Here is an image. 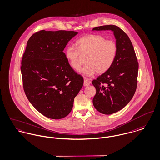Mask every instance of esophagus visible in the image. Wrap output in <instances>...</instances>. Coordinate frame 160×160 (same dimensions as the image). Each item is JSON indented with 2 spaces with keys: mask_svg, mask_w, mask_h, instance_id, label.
Here are the masks:
<instances>
[{
  "mask_svg": "<svg viewBox=\"0 0 160 160\" xmlns=\"http://www.w3.org/2000/svg\"><path fill=\"white\" fill-rule=\"evenodd\" d=\"M90 84H91V82H90V81L88 79H87V78L84 79V86H86V87L88 86Z\"/></svg>",
  "mask_w": 160,
  "mask_h": 160,
  "instance_id": "esophagus-1",
  "label": "esophagus"
}]
</instances>
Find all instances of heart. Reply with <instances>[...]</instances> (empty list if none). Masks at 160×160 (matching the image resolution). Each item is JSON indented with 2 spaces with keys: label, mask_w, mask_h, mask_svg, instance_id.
Here are the masks:
<instances>
[{
  "label": "heart",
  "mask_w": 160,
  "mask_h": 160,
  "mask_svg": "<svg viewBox=\"0 0 160 160\" xmlns=\"http://www.w3.org/2000/svg\"><path fill=\"white\" fill-rule=\"evenodd\" d=\"M76 48L69 46L65 49V58L74 70L80 69L83 61L81 57H86L85 67L79 73L86 76H92L95 73L103 74L112 66L117 54L115 42L106 40L100 35L91 34L84 36L76 42Z\"/></svg>",
  "instance_id": "1"
}]
</instances>
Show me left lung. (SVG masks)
Instances as JSON below:
<instances>
[{
    "mask_svg": "<svg viewBox=\"0 0 160 160\" xmlns=\"http://www.w3.org/2000/svg\"><path fill=\"white\" fill-rule=\"evenodd\" d=\"M92 30H111L117 46L116 58L111 68L92 81L97 92L95 108L109 115L123 109L131 101L137 87L139 64L128 36L114 25L97 27Z\"/></svg>",
    "mask_w": 160,
    "mask_h": 160,
    "instance_id": "left-lung-1",
    "label": "left lung"
}]
</instances>
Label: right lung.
Wrapping results in <instances>:
<instances>
[{"instance_id":"1","label":"right lung","mask_w":160,"mask_h":160,"mask_svg":"<svg viewBox=\"0 0 160 160\" xmlns=\"http://www.w3.org/2000/svg\"><path fill=\"white\" fill-rule=\"evenodd\" d=\"M78 33L43 30L31 36L21 62L23 87L30 102L42 114L60 119L71 112L83 78L70 65L63 52Z\"/></svg>"}]
</instances>
